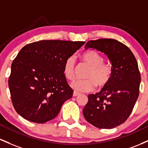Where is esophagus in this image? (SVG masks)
<instances>
[{
	"label": "esophagus",
	"instance_id": "obj_1",
	"mask_svg": "<svg viewBox=\"0 0 148 148\" xmlns=\"http://www.w3.org/2000/svg\"><path fill=\"white\" fill-rule=\"evenodd\" d=\"M79 94H78V93H77V92H74L73 94V96L74 97H76V96H79Z\"/></svg>",
	"mask_w": 148,
	"mask_h": 148
}]
</instances>
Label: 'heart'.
Listing matches in <instances>:
<instances>
[{
	"instance_id": "heart-1",
	"label": "heart",
	"mask_w": 148,
	"mask_h": 148,
	"mask_svg": "<svg viewBox=\"0 0 148 148\" xmlns=\"http://www.w3.org/2000/svg\"><path fill=\"white\" fill-rule=\"evenodd\" d=\"M81 59L84 64L89 66V70L86 74V79L75 80L71 83V87L77 92H92L95 89L96 84L99 87H105L110 82L112 71L110 66L106 64L105 59L99 52L89 50L81 55ZM75 59L73 56L66 59L63 67L64 77L69 80L75 78Z\"/></svg>"
}]
</instances>
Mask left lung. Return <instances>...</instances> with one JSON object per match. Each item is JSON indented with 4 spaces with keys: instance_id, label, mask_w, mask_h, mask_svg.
<instances>
[{
    "instance_id": "left-lung-1",
    "label": "left lung",
    "mask_w": 148,
    "mask_h": 148,
    "mask_svg": "<svg viewBox=\"0 0 148 148\" xmlns=\"http://www.w3.org/2000/svg\"><path fill=\"white\" fill-rule=\"evenodd\" d=\"M84 48L104 53L112 64V74L100 92L88 96L83 115L94 127L112 129L127 120L138 98L140 75L136 59L129 47L114 39L88 41Z\"/></svg>"
}]
</instances>
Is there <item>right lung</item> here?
Here are the masks:
<instances>
[{"label": "right lung", "mask_w": 148, "mask_h": 148, "mask_svg": "<svg viewBox=\"0 0 148 148\" xmlns=\"http://www.w3.org/2000/svg\"><path fill=\"white\" fill-rule=\"evenodd\" d=\"M84 43L40 40L19 51L8 79L12 102L19 115L36 123L57 116L73 93L63 73L64 62Z\"/></svg>", "instance_id": "add662e5"}]
</instances>
